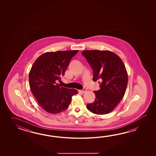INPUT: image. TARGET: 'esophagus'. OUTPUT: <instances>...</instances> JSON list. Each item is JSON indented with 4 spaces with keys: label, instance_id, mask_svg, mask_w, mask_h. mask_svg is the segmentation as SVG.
Returning <instances> with one entry per match:
<instances>
[{
    "label": "esophagus",
    "instance_id": "1",
    "mask_svg": "<svg viewBox=\"0 0 156 156\" xmlns=\"http://www.w3.org/2000/svg\"><path fill=\"white\" fill-rule=\"evenodd\" d=\"M87 91V90L86 89H83L82 90H79L80 93H81L82 94H85Z\"/></svg>",
    "mask_w": 156,
    "mask_h": 156
}]
</instances>
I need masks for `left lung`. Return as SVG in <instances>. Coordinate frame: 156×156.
<instances>
[{
	"mask_svg": "<svg viewBox=\"0 0 156 156\" xmlns=\"http://www.w3.org/2000/svg\"><path fill=\"white\" fill-rule=\"evenodd\" d=\"M82 55L93 70V81H99V90L94 93L95 99L86 108L91 113H110L122 99L128 84V73L122 60L110 51L86 50Z\"/></svg>",
	"mask_w": 156,
	"mask_h": 156,
	"instance_id": "8db88e82",
	"label": "left lung"
}]
</instances>
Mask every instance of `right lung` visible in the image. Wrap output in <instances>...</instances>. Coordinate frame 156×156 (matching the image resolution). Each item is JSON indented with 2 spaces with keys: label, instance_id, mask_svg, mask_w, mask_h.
<instances>
[{
  "label": "right lung",
  "instance_id": "1",
  "mask_svg": "<svg viewBox=\"0 0 156 156\" xmlns=\"http://www.w3.org/2000/svg\"><path fill=\"white\" fill-rule=\"evenodd\" d=\"M78 50L48 52L37 58L29 73L30 87L40 106L48 113L57 114L70 105L77 90L56 83L63 76L70 61Z\"/></svg>",
  "mask_w": 156,
  "mask_h": 156
}]
</instances>
